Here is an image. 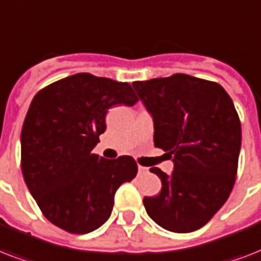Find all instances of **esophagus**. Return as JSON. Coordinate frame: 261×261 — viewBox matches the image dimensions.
I'll return each mask as SVG.
<instances>
[{"label":"esophagus","instance_id":"esophagus-1","mask_svg":"<svg viewBox=\"0 0 261 261\" xmlns=\"http://www.w3.org/2000/svg\"><path fill=\"white\" fill-rule=\"evenodd\" d=\"M138 173H139V174H145V173H147V168L141 167V165H139V167H138Z\"/></svg>","mask_w":261,"mask_h":261}]
</instances>
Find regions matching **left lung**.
Masks as SVG:
<instances>
[{
    "instance_id": "obj_1",
    "label": "left lung",
    "mask_w": 261,
    "mask_h": 261,
    "mask_svg": "<svg viewBox=\"0 0 261 261\" xmlns=\"http://www.w3.org/2000/svg\"><path fill=\"white\" fill-rule=\"evenodd\" d=\"M154 124V146L168 151L173 172H150L161 192L143 198L147 215L174 233L198 230L229 198L237 174L241 123L219 84L188 74L133 83Z\"/></svg>"
}]
</instances>
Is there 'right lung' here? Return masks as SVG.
I'll return each instance as SVG.
<instances>
[{"label":"right lung","mask_w":261,"mask_h":261,"mask_svg":"<svg viewBox=\"0 0 261 261\" xmlns=\"http://www.w3.org/2000/svg\"><path fill=\"white\" fill-rule=\"evenodd\" d=\"M138 101L130 84L79 73L35 94L21 130V171L51 223L75 234L110 218L115 192L138 165L130 155L102 159L92 150L112 106Z\"/></svg>","instance_id":"1"}]
</instances>
